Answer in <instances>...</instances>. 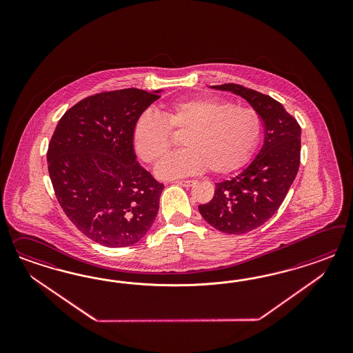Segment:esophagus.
I'll list each match as a JSON object with an SVG mask.
<instances>
[{"mask_svg": "<svg viewBox=\"0 0 353 353\" xmlns=\"http://www.w3.org/2000/svg\"><path fill=\"white\" fill-rule=\"evenodd\" d=\"M174 183H177V185H182V186H185V188H190L192 186L195 181L194 180H177V181H174Z\"/></svg>", "mask_w": 353, "mask_h": 353, "instance_id": "1", "label": "esophagus"}]
</instances>
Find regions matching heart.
<instances>
[{"label": "heart", "instance_id": "b5f03b06", "mask_svg": "<svg viewBox=\"0 0 353 353\" xmlns=\"http://www.w3.org/2000/svg\"><path fill=\"white\" fill-rule=\"evenodd\" d=\"M172 132L183 134L185 149L168 155L157 167V176L171 180L207 171L228 174L245 167L261 139V119L251 107L235 106L217 97H198L173 102L161 115L141 112L132 130L139 158L157 163L170 151Z\"/></svg>", "mask_w": 353, "mask_h": 353}]
</instances>
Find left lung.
Wrapping results in <instances>:
<instances>
[{
  "mask_svg": "<svg viewBox=\"0 0 353 353\" xmlns=\"http://www.w3.org/2000/svg\"><path fill=\"white\" fill-rule=\"evenodd\" d=\"M233 92L254 107L264 124V145L245 171L216 183L214 198L199 205L204 220L226 234H245L276 214L300 164L296 119L272 97L238 84L212 86Z\"/></svg>",
  "mask_w": 353,
  "mask_h": 353,
  "instance_id": "1",
  "label": "left lung"
}]
</instances>
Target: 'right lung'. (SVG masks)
<instances>
[{"label": "right lung", "mask_w": 353, "mask_h": 353, "mask_svg": "<svg viewBox=\"0 0 353 353\" xmlns=\"http://www.w3.org/2000/svg\"><path fill=\"white\" fill-rule=\"evenodd\" d=\"M136 88L89 96L65 111L48 149V171L64 214L99 245L127 247L149 232L164 185L139 165L136 119L159 98Z\"/></svg>", "instance_id": "add662e5"}]
</instances>
